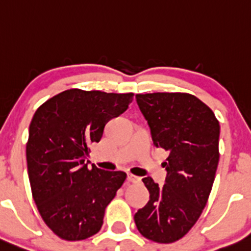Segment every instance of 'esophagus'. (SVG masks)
<instances>
[{
    "label": "esophagus",
    "instance_id": "34e87169",
    "mask_svg": "<svg viewBox=\"0 0 251 251\" xmlns=\"http://www.w3.org/2000/svg\"><path fill=\"white\" fill-rule=\"evenodd\" d=\"M140 180V177L135 176V175L128 173L127 174V181H129V182H138V181Z\"/></svg>",
    "mask_w": 251,
    "mask_h": 251
}]
</instances>
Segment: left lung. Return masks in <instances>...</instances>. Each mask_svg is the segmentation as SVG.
Masks as SVG:
<instances>
[{
    "mask_svg": "<svg viewBox=\"0 0 251 251\" xmlns=\"http://www.w3.org/2000/svg\"><path fill=\"white\" fill-rule=\"evenodd\" d=\"M135 99L154 146L170 155L164 186L151 176L143 179L150 200L134 222L144 237L173 243L191 230L207 203L220 158V124L204 102L188 93H146Z\"/></svg>",
    "mask_w": 251,
    "mask_h": 251,
    "instance_id": "left-lung-1",
    "label": "left lung"
}]
</instances>
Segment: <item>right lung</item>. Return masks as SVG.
<instances>
[{"label": "right lung", "mask_w": 251, "mask_h": 251, "mask_svg": "<svg viewBox=\"0 0 251 251\" xmlns=\"http://www.w3.org/2000/svg\"><path fill=\"white\" fill-rule=\"evenodd\" d=\"M133 93L71 89L38 107L29 126L26 162L32 196L45 225L66 241L100 230L105 208L126 173L89 168L90 146L119 117Z\"/></svg>", "instance_id": "1"}]
</instances>
